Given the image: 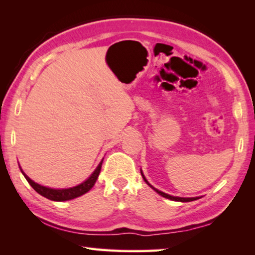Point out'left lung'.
Segmentation results:
<instances>
[{
    "mask_svg": "<svg viewBox=\"0 0 255 255\" xmlns=\"http://www.w3.org/2000/svg\"><path fill=\"white\" fill-rule=\"evenodd\" d=\"M140 173H141V176H143V179H144V181L146 183H147L150 188H152L153 190H155V191H156L159 196H162V197H164V198H166V199H170V200H173V201H181V202H189V201H193V200H197V199H199V198H201V197H193V198H183V197H174V196H170V195H167V193H165V192H162V191H159V190H157V189H155L153 185H150L149 184V182L147 180H146V178L144 176V174H143V171L140 170Z\"/></svg>",
    "mask_w": 255,
    "mask_h": 255,
    "instance_id": "8db88e82",
    "label": "left lung"
}]
</instances>
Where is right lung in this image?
I'll return each instance as SVG.
<instances>
[{
    "instance_id": "add662e5",
    "label": "right lung",
    "mask_w": 255,
    "mask_h": 255,
    "mask_svg": "<svg viewBox=\"0 0 255 255\" xmlns=\"http://www.w3.org/2000/svg\"><path fill=\"white\" fill-rule=\"evenodd\" d=\"M102 162H103V159L100 163H99V165L97 166V169L93 171V173L90 175L85 181H83L81 184H77V185H75V187L67 188V189H53V188L44 187V185H41V184H38L37 182H34V181L30 179L20 166L19 167H20L21 172H22V174L24 175L25 180L28 181L29 184L31 185V187L36 190L39 195L47 198V199L53 200V201H66V200H72V199H75V198H77V197L83 196L84 193H86L92 189L94 183H96V181L98 180L99 174H100Z\"/></svg>"
}]
</instances>
